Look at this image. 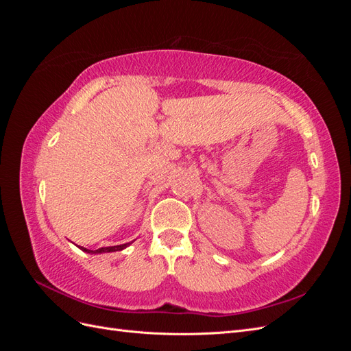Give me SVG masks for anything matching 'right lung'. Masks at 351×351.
<instances>
[{"instance_id":"1","label":"right lung","mask_w":351,"mask_h":351,"mask_svg":"<svg viewBox=\"0 0 351 351\" xmlns=\"http://www.w3.org/2000/svg\"><path fill=\"white\" fill-rule=\"evenodd\" d=\"M130 243H125V244H120V246H110V247H101V249H97V250H89V249H86V247H82V246H79L83 252H86V253H110V252H117V250H123V249H125L127 246H129Z\"/></svg>"}]
</instances>
